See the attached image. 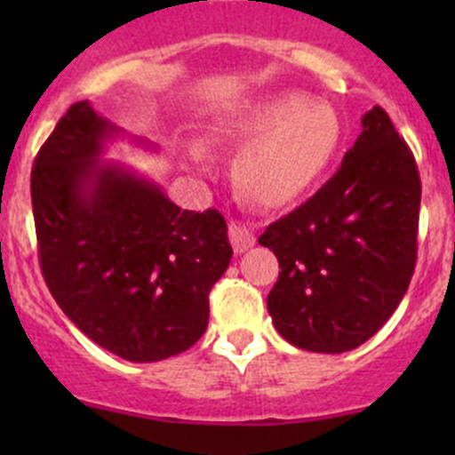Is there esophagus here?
<instances>
[{"instance_id": "1", "label": "esophagus", "mask_w": 455, "mask_h": 455, "mask_svg": "<svg viewBox=\"0 0 455 455\" xmlns=\"http://www.w3.org/2000/svg\"><path fill=\"white\" fill-rule=\"evenodd\" d=\"M228 240H231V246L235 253H244V251H249L255 244L253 233L237 222L228 224Z\"/></svg>"}]
</instances>
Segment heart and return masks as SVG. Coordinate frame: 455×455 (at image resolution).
Masks as SVG:
<instances>
[{
  "label": "heart",
  "instance_id": "b5f03b06",
  "mask_svg": "<svg viewBox=\"0 0 455 455\" xmlns=\"http://www.w3.org/2000/svg\"><path fill=\"white\" fill-rule=\"evenodd\" d=\"M218 140L249 142L237 158L240 189L261 206H286L319 180L341 139L339 116L330 105L308 103L286 92L261 99L218 130ZM194 167L204 169L198 147L187 151Z\"/></svg>",
  "mask_w": 455,
  "mask_h": 455
}]
</instances>
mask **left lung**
Segmentation results:
<instances>
[{
    "mask_svg": "<svg viewBox=\"0 0 455 455\" xmlns=\"http://www.w3.org/2000/svg\"><path fill=\"white\" fill-rule=\"evenodd\" d=\"M339 172L259 235L279 261L266 306L275 330L308 352L339 355L374 337L416 266L420 178L379 105Z\"/></svg>",
    "mask_w": 455,
    "mask_h": 455,
    "instance_id": "obj_1",
    "label": "left lung"
}]
</instances>
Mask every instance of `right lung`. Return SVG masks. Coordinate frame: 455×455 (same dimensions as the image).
I'll list each match as a JSON object with an SVG mask.
<instances>
[{
  "mask_svg": "<svg viewBox=\"0 0 455 455\" xmlns=\"http://www.w3.org/2000/svg\"><path fill=\"white\" fill-rule=\"evenodd\" d=\"M121 132L81 100L39 149L30 176L39 264L85 337L154 363L204 334L209 292L233 249L220 211H182L158 185L100 158Z\"/></svg>",
  "mask_w": 455,
  "mask_h": 455,
  "instance_id": "obj_1",
  "label": "right lung"
}]
</instances>
